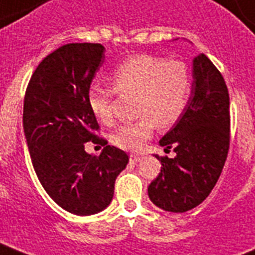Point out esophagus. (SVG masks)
<instances>
[{"label": "esophagus", "mask_w": 255, "mask_h": 255, "mask_svg": "<svg viewBox=\"0 0 255 255\" xmlns=\"http://www.w3.org/2000/svg\"><path fill=\"white\" fill-rule=\"evenodd\" d=\"M140 159L141 156L140 155H137V153H131V155H129V160H131L132 163H137Z\"/></svg>", "instance_id": "esophagus-1"}]
</instances>
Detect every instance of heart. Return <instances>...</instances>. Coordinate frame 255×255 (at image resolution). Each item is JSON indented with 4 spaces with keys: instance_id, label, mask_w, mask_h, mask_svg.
Wrapping results in <instances>:
<instances>
[{
    "instance_id": "1",
    "label": "heart",
    "mask_w": 255,
    "mask_h": 255,
    "mask_svg": "<svg viewBox=\"0 0 255 255\" xmlns=\"http://www.w3.org/2000/svg\"><path fill=\"white\" fill-rule=\"evenodd\" d=\"M114 88L93 84L88 91V106L100 123L114 120L115 93L136 95V114L140 118L120 126L112 133V143L127 151H139L160 128L174 126L188 104L192 92V76L188 67L178 60L152 54L128 58L111 73Z\"/></svg>"
}]
</instances>
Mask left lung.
<instances>
[{
	"mask_svg": "<svg viewBox=\"0 0 255 255\" xmlns=\"http://www.w3.org/2000/svg\"><path fill=\"white\" fill-rule=\"evenodd\" d=\"M192 77L183 115L159 141L176 156L155 155L162 168L148 186L153 205L171 213L188 211L209 197L230 147V99L222 73L206 54H199Z\"/></svg>",
	"mask_w": 255,
	"mask_h": 255,
	"instance_id": "left-lung-1",
	"label": "left lung"
}]
</instances>
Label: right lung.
<instances>
[{
	"label": "right lung",
	"mask_w": 255,
	"mask_h": 255,
	"mask_svg": "<svg viewBox=\"0 0 255 255\" xmlns=\"http://www.w3.org/2000/svg\"><path fill=\"white\" fill-rule=\"evenodd\" d=\"M104 61L102 44L75 42L48 54L26 87L24 132L37 178L60 207L76 215L102 211L114 198L115 180L128 155L106 145L99 156L87 141H103L88 106V91Z\"/></svg>",
	"instance_id": "add662e5"
}]
</instances>
